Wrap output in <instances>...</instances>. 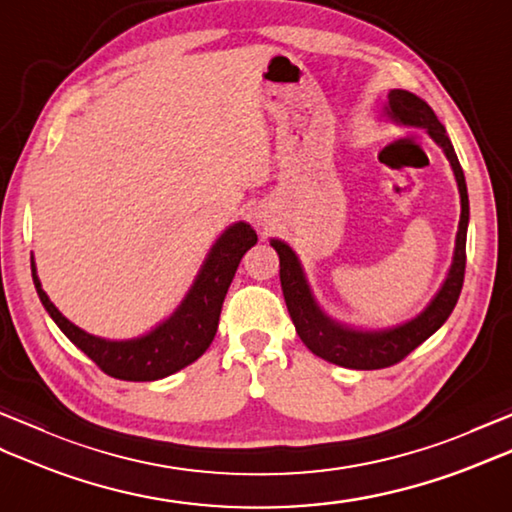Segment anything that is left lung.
I'll return each instance as SVG.
<instances>
[{
  "mask_svg": "<svg viewBox=\"0 0 512 512\" xmlns=\"http://www.w3.org/2000/svg\"><path fill=\"white\" fill-rule=\"evenodd\" d=\"M387 116L391 121L422 127L427 129L429 136L444 149V156L451 162L455 182L460 191V226L455 235V253L449 275L444 279L440 292L429 303L424 312L416 319H411L396 328L389 330H352L345 325L334 323L325 317L323 310L314 301L310 286L303 275L299 257L295 255L286 242L281 239H270V246L279 255V279L284 299L290 312V319L295 323L299 339L306 343L312 354H317L325 361L334 365L350 367V369H383L389 365L400 363L409 352L416 350L429 336L440 330V325L449 319L455 303L460 299L464 284V268H466V228H469V193H466L464 171L460 160L455 156V149L447 136V129L438 121L436 112L424 103L420 96L407 90H391L387 94Z\"/></svg>",
  "mask_w": 512,
  "mask_h": 512,
  "instance_id": "left-lung-1",
  "label": "left lung"
}]
</instances>
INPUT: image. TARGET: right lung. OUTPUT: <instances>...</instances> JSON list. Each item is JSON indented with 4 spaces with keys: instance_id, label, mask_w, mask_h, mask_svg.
<instances>
[{
    "instance_id": "obj_1",
    "label": "right lung",
    "mask_w": 512,
    "mask_h": 512,
    "mask_svg": "<svg viewBox=\"0 0 512 512\" xmlns=\"http://www.w3.org/2000/svg\"><path fill=\"white\" fill-rule=\"evenodd\" d=\"M255 244L257 233L250 228V224L237 222L228 226L213 244L209 257L204 259L198 277H195L191 290L178 310L149 334L129 341H107L76 328L54 308V303L43 292L32 257L30 268L43 308L59 325V330L83 354H88L107 376L143 383V380H158L176 374L182 367L198 361L209 350V345L215 339L217 323H220L228 286H231L235 270L246 255V250Z\"/></svg>"
}]
</instances>
